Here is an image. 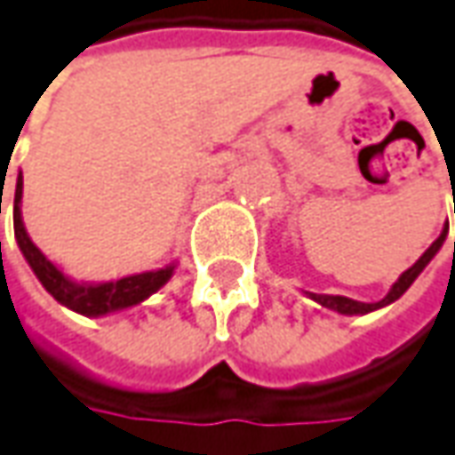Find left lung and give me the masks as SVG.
I'll return each instance as SVG.
<instances>
[{"instance_id": "1", "label": "left lung", "mask_w": 455, "mask_h": 455, "mask_svg": "<svg viewBox=\"0 0 455 455\" xmlns=\"http://www.w3.org/2000/svg\"><path fill=\"white\" fill-rule=\"evenodd\" d=\"M446 234H448V221H446V227H443V231H441V236H438V239H435L434 243L421 253V259H419L413 267L406 268V271L398 276L396 283L391 286V291L386 293L381 301H376V304H363V301H356V299H348V296H333V293L306 291V296H308V299H314V301L323 306V308H331V311H336V314H344V316H363V314H371V311H379V308L394 304L396 299H401L403 293L409 291L411 283L419 279V274L431 264V259H434L435 253L441 251V246H443V241H446ZM453 251H455V241H453Z\"/></svg>"}]
</instances>
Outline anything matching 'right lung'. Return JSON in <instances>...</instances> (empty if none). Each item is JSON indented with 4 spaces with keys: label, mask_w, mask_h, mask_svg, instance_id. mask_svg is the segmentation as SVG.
Returning a JSON list of instances; mask_svg holds the SVG:
<instances>
[{
    "label": "right lung",
    "mask_w": 455,
    "mask_h": 455,
    "mask_svg": "<svg viewBox=\"0 0 455 455\" xmlns=\"http://www.w3.org/2000/svg\"><path fill=\"white\" fill-rule=\"evenodd\" d=\"M21 191H24V176H17V188H14V236L20 243V251L24 253L27 264L32 267L34 276L42 281L46 291L57 299L59 304L72 308L82 316H107L114 311H124L132 306L147 301L151 293H156L166 281L174 276L176 261L162 268H151L132 276H122L114 281H101V283H89V281H74L67 276L61 268L49 261L39 246L29 239L24 221H21Z\"/></svg>",
    "instance_id": "obj_1"
}]
</instances>
